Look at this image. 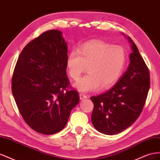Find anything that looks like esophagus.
<instances>
[{
  "instance_id": "esophagus-1",
  "label": "esophagus",
  "mask_w": 160,
  "mask_h": 160,
  "mask_svg": "<svg viewBox=\"0 0 160 160\" xmlns=\"http://www.w3.org/2000/svg\"><path fill=\"white\" fill-rule=\"evenodd\" d=\"M79 98H80V99H81V100H83V99H85L88 98V96L85 95V94L80 93V94H79Z\"/></svg>"
}]
</instances>
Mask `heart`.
<instances>
[{"instance_id": "obj_1", "label": "heart", "mask_w": 160, "mask_h": 160, "mask_svg": "<svg viewBox=\"0 0 160 160\" xmlns=\"http://www.w3.org/2000/svg\"><path fill=\"white\" fill-rule=\"evenodd\" d=\"M126 57V51L122 46L90 41L69 53L67 71L72 79L77 81L88 67V73L75 85L79 91H95L101 87L108 89L122 75Z\"/></svg>"}]
</instances>
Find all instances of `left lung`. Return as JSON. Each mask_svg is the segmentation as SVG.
<instances>
[{
    "mask_svg": "<svg viewBox=\"0 0 160 160\" xmlns=\"http://www.w3.org/2000/svg\"><path fill=\"white\" fill-rule=\"evenodd\" d=\"M128 38L133 51L128 70L111 89L90 98L94 105L92 123L98 132L106 135L122 132L136 121L146 103L150 87L148 67L137 46Z\"/></svg>",
    "mask_w": 160,
    "mask_h": 160,
    "instance_id": "8db88e82",
    "label": "left lung"
}]
</instances>
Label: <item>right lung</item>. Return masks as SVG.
<instances>
[{
	"mask_svg": "<svg viewBox=\"0 0 160 160\" xmlns=\"http://www.w3.org/2000/svg\"><path fill=\"white\" fill-rule=\"evenodd\" d=\"M67 45L62 32H42L25 47L12 77L11 89L19 112L35 132L51 135L65 128L79 102L67 76Z\"/></svg>",
	"mask_w": 160,
	"mask_h": 160,
	"instance_id": "right-lung-1",
	"label": "right lung"
}]
</instances>
